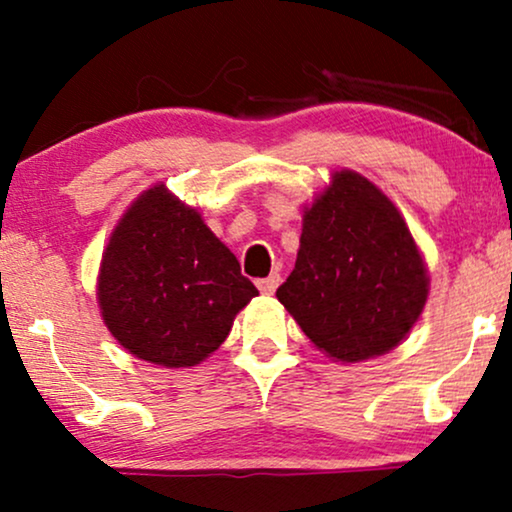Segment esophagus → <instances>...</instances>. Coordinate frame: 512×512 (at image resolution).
<instances>
[{"instance_id":"esophagus-1","label":"esophagus","mask_w":512,"mask_h":512,"mask_svg":"<svg viewBox=\"0 0 512 512\" xmlns=\"http://www.w3.org/2000/svg\"><path fill=\"white\" fill-rule=\"evenodd\" d=\"M277 285H280V275H277V273H270L268 277H263V280H256L258 292L266 294V296L273 294L275 289H277Z\"/></svg>"}]
</instances>
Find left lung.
<instances>
[{
	"label": "left lung",
	"instance_id": "left-lung-1",
	"mask_svg": "<svg viewBox=\"0 0 512 512\" xmlns=\"http://www.w3.org/2000/svg\"><path fill=\"white\" fill-rule=\"evenodd\" d=\"M427 294L425 258L394 201L356 170H334L304 206L296 266L277 301L327 358L361 363L406 339Z\"/></svg>",
	"mask_w": 512,
	"mask_h": 512
}]
</instances>
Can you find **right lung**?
<instances>
[{"instance_id":"obj_1","label":"right lung","mask_w":512,"mask_h":512,"mask_svg":"<svg viewBox=\"0 0 512 512\" xmlns=\"http://www.w3.org/2000/svg\"><path fill=\"white\" fill-rule=\"evenodd\" d=\"M254 296L235 254L163 182L113 227L97 277L104 325L125 351L161 368L211 356Z\"/></svg>"}]
</instances>
